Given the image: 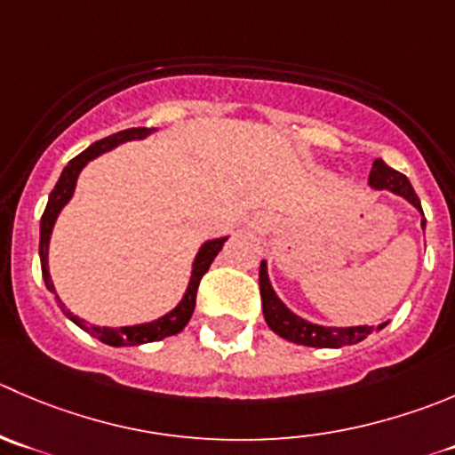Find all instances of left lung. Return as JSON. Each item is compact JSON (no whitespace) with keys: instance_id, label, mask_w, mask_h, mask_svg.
Masks as SVG:
<instances>
[{"instance_id":"left-lung-1","label":"left lung","mask_w":455,"mask_h":455,"mask_svg":"<svg viewBox=\"0 0 455 455\" xmlns=\"http://www.w3.org/2000/svg\"><path fill=\"white\" fill-rule=\"evenodd\" d=\"M369 184L373 188H389V191L398 193L404 200L411 202L418 211L422 213L420 197L416 196L409 180L404 178L400 171L387 166L382 160H376L369 173ZM422 228H425V218H422ZM259 295H262V308L264 320L275 331L280 338L291 339L295 345L304 347H326V349H338V347H349L371 335L378 326H347V329H333V326H317L311 322L302 320L295 313H291L284 304L277 299L275 291L268 284L267 264H259ZM385 324H380V329Z\"/></svg>"}]
</instances>
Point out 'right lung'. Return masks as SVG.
Segmentation results:
<instances>
[{
    "label": "right lung",
    "mask_w": 455,
    "mask_h": 455,
    "mask_svg": "<svg viewBox=\"0 0 455 455\" xmlns=\"http://www.w3.org/2000/svg\"><path fill=\"white\" fill-rule=\"evenodd\" d=\"M148 133H151V129H144V126H140V129H126V131H120V133H116V135H108V138H104V140H97V142L91 144L86 151L79 153L77 157H73V160L66 164V169L61 171L60 180H57L55 188H52L51 197H48V204H46V209H44V215H42V227H39V258H42V275H44V282H46V289L51 291V293H55V289H52L51 273H48V240H51V231H52V224H55V220H57V213H60L61 206H64L66 202L70 200V196H73V188H75V182H77L79 171L84 169V164H86L88 160L97 157L100 153L110 151L113 147H117V144H122V142H129V140H142V138H147ZM224 242H227V237H220V240H211L202 246V251L197 253V258H196V264H193V275H191V282H188L187 295H184V299L173 308V311L166 313V315L160 317V320L148 322V324L108 329V326L86 324V322L79 320L77 315H70V313H66V315H68L75 324L82 326L84 331H88L91 335H95L100 342H104V345H110V347H135V345L156 342V339L169 338V335L180 333V331L188 324V320H191V315H193V308H196L197 286H200L202 275L209 271L211 262H213L215 255L222 251ZM55 299H57V304L61 307V299L57 298V295H55Z\"/></svg>",
    "instance_id": "add662e5"
}]
</instances>
